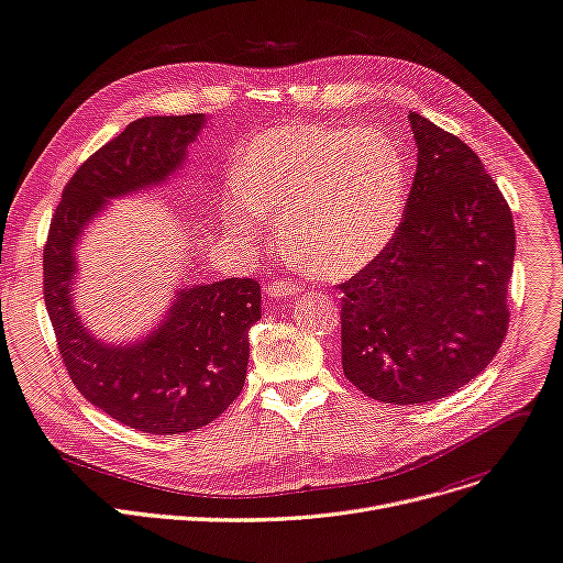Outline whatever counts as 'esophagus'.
<instances>
[{"mask_svg":"<svg viewBox=\"0 0 563 563\" xmlns=\"http://www.w3.org/2000/svg\"><path fill=\"white\" fill-rule=\"evenodd\" d=\"M266 295L274 299H297L301 295V289H299V285L280 278V280H274L266 285Z\"/></svg>","mask_w":563,"mask_h":563,"instance_id":"1","label":"esophagus"}]
</instances>
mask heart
Wrapping results in <instances>:
<instances>
[{"instance_id": "b5f03b06", "label": "heart", "mask_w": 563, "mask_h": 563, "mask_svg": "<svg viewBox=\"0 0 563 563\" xmlns=\"http://www.w3.org/2000/svg\"><path fill=\"white\" fill-rule=\"evenodd\" d=\"M400 144L379 129L289 124L243 150L221 218L241 239L280 213V236L312 274L345 278L371 266L396 239L407 205Z\"/></svg>"}]
</instances>
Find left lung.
Here are the masks:
<instances>
[{
    "label": "left lung",
    "instance_id": "left-lung-1",
    "mask_svg": "<svg viewBox=\"0 0 563 563\" xmlns=\"http://www.w3.org/2000/svg\"><path fill=\"white\" fill-rule=\"evenodd\" d=\"M417 175L390 246L340 285L342 371L379 402L446 398L481 375L508 331L516 228L460 137L409 112Z\"/></svg>",
    "mask_w": 563,
    "mask_h": 563
}]
</instances>
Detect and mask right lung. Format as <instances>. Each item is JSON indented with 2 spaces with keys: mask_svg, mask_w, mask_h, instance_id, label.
I'll return each instance as SVG.
<instances>
[{
  "mask_svg": "<svg viewBox=\"0 0 563 563\" xmlns=\"http://www.w3.org/2000/svg\"><path fill=\"white\" fill-rule=\"evenodd\" d=\"M205 124V114L142 117L129 124L70 177L43 253L45 308L73 384L114 421L150 434L198 430L236 400L246 382L249 331L262 317L260 285L228 278L181 287L154 331L106 342L73 306L76 249L110 200L177 175Z\"/></svg>",
  "mask_w": 563,
  "mask_h": 563,
  "instance_id": "add662e5",
  "label": "right lung"
}]
</instances>
